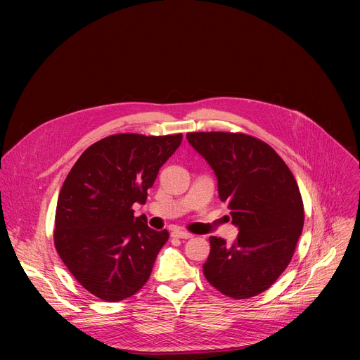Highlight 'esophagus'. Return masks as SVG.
Returning <instances> with one entry per match:
<instances>
[{"label": "esophagus", "instance_id": "1", "mask_svg": "<svg viewBox=\"0 0 360 360\" xmlns=\"http://www.w3.org/2000/svg\"><path fill=\"white\" fill-rule=\"evenodd\" d=\"M172 235H174L175 238H179V239H191V238L194 236L193 233L186 232V231H182V229H175V231H172Z\"/></svg>", "mask_w": 360, "mask_h": 360}]
</instances>
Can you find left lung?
I'll return each mask as SVG.
<instances>
[{
  "label": "left lung",
  "instance_id": "8db88e82",
  "mask_svg": "<svg viewBox=\"0 0 360 360\" xmlns=\"http://www.w3.org/2000/svg\"><path fill=\"white\" fill-rule=\"evenodd\" d=\"M186 139L214 170L219 197L239 229L232 245L210 236L204 276L229 297L257 296L286 270L304 228L296 179L273 147L255 137L212 131Z\"/></svg>",
  "mask_w": 360,
  "mask_h": 360
}]
</instances>
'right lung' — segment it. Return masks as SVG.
<instances>
[{
    "label": "right lung",
    "instance_id": "right-lung-1",
    "mask_svg": "<svg viewBox=\"0 0 360 360\" xmlns=\"http://www.w3.org/2000/svg\"><path fill=\"white\" fill-rule=\"evenodd\" d=\"M182 134H115L91 144L71 167L55 213L56 252L80 285L106 302L137 293L148 280L169 232L136 217L159 169Z\"/></svg>",
    "mask_w": 360,
    "mask_h": 360
}]
</instances>
